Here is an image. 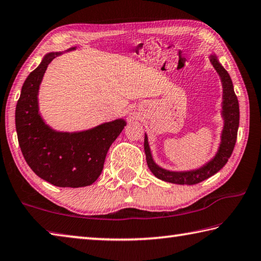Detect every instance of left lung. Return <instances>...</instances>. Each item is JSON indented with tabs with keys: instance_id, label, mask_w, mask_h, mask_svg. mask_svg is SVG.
<instances>
[{
	"instance_id": "8db88e82",
	"label": "left lung",
	"mask_w": 261,
	"mask_h": 261,
	"mask_svg": "<svg viewBox=\"0 0 261 261\" xmlns=\"http://www.w3.org/2000/svg\"><path fill=\"white\" fill-rule=\"evenodd\" d=\"M213 67L220 76L222 85V102H221V117L223 119V127L220 136V144L214 156L202 166L188 171H171L166 170L153 161L151 149L148 142V135H144V151L147 164L152 172V174L165 182L175 185H196L204 180L208 179L216 174L226 165L228 159L230 158L234 150L237 130L240 125V107L239 100L235 95L234 86L230 79V75L219 63L216 54L210 55Z\"/></svg>"
}]
</instances>
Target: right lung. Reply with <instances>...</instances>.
I'll list each match as a JSON object with an SVG mask.
<instances>
[{
	"label": "right lung",
	"mask_w": 261,
	"mask_h": 261,
	"mask_svg": "<svg viewBox=\"0 0 261 261\" xmlns=\"http://www.w3.org/2000/svg\"><path fill=\"white\" fill-rule=\"evenodd\" d=\"M45 54L26 77L16 107L18 142L26 163L36 175L56 187L79 188L93 185L103 171L109 148L126 126L122 118L79 132H59L40 113L39 90L47 67L61 55Z\"/></svg>",
	"instance_id": "right-lung-1"
}]
</instances>
